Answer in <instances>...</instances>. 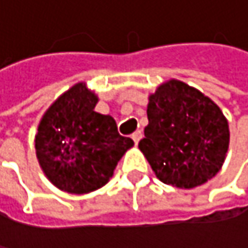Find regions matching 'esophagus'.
<instances>
[{
	"label": "esophagus",
	"instance_id": "1",
	"mask_svg": "<svg viewBox=\"0 0 248 248\" xmlns=\"http://www.w3.org/2000/svg\"><path fill=\"white\" fill-rule=\"evenodd\" d=\"M132 139H133V142L138 145V143H139V140L142 139V132H140V130H136V132L132 135Z\"/></svg>",
	"mask_w": 248,
	"mask_h": 248
}]
</instances>
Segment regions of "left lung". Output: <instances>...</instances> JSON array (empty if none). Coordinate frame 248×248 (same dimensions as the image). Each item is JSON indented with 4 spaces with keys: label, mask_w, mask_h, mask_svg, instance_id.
Wrapping results in <instances>:
<instances>
[{
    "label": "left lung",
    "mask_w": 248,
    "mask_h": 248,
    "mask_svg": "<svg viewBox=\"0 0 248 248\" xmlns=\"http://www.w3.org/2000/svg\"><path fill=\"white\" fill-rule=\"evenodd\" d=\"M139 149L156 176L176 188H194L223 167L230 142L220 108L197 89L170 80L149 96Z\"/></svg>",
    "instance_id": "1"
}]
</instances>
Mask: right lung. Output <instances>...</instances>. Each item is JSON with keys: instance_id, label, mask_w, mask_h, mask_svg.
Wrapping results in <instances>:
<instances>
[{"instance_id": "add662e5", "label": "right lung", "mask_w": 248, "mask_h": 248, "mask_svg": "<svg viewBox=\"0 0 248 248\" xmlns=\"http://www.w3.org/2000/svg\"><path fill=\"white\" fill-rule=\"evenodd\" d=\"M97 96L78 83L46 112L35 135L38 162L62 191L87 194L103 186L133 140L109 115L94 112Z\"/></svg>"}]
</instances>
